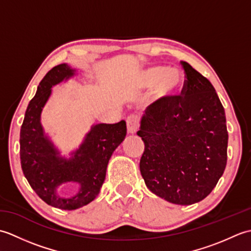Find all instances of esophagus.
Returning a JSON list of instances; mask_svg holds the SVG:
<instances>
[{"instance_id":"1","label":"esophagus","mask_w":251,"mask_h":251,"mask_svg":"<svg viewBox=\"0 0 251 251\" xmlns=\"http://www.w3.org/2000/svg\"><path fill=\"white\" fill-rule=\"evenodd\" d=\"M126 122H127V131H128V134L130 135L136 134L138 126H139V119H138V116L131 114L127 117Z\"/></svg>"}]
</instances>
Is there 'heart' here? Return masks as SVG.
Instances as JSON below:
<instances>
[{
	"label": "heart",
	"mask_w": 251,
	"mask_h": 251,
	"mask_svg": "<svg viewBox=\"0 0 251 251\" xmlns=\"http://www.w3.org/2000/svg\"><path fill=\"white\" fill-rule=\"evenodd\" d=\"M135 84L139 89L152 88L151 97L154 102L166 103L183 93L186 77L180 69L153 66L139 71Z\"/></svg>",
	"instance_id": "obj_1"
}]
</instances>
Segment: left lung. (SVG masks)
<instances>
[{
    "label": "left lung",
    "instance_id": "8db88e82",
    "mask_svg": "<svg viewBox=\"0 0 251 251\" xmlns=\"http://www.w3.org/2000/svg\"><path fill=\"white\" fill-rule=\"evenodd\" d=\"M183 93L146 110L137 135L145 142L140 172L152 193L192 205L214 190L225 172L228 135L226 112L211 83L188 62Z\"/></svg>",
    "mask_w": 251,
    "mask_h": 251
}]
</instances>
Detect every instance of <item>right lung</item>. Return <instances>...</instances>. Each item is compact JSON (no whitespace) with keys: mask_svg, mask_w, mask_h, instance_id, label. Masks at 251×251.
I'll return each mask as SVG.
<instances>
[{"mask_svg":"<svg viewBox=\"0 0 251 251\" xmlns=\"http://www.w3.org/2000/svg\"><path fill=\"white\" fill-rule=\"evenodd\" d=\"M76 75L75 69L61 63L47 72L25 110L20 129V163L31 188L46 204L63 210H74L93 201L105 179L111 155L126 137V122L94 124L81 145L62 156L45 134L41 115L52 87ZM77 183L78 193L61 198L56 190L66 183Z\"/></svg>","mask_w":251,"mask_h":251,"instance_id":"1","label":"right lung"}]
</instances>
